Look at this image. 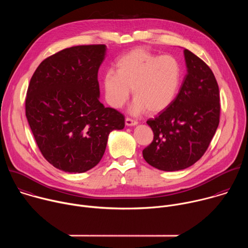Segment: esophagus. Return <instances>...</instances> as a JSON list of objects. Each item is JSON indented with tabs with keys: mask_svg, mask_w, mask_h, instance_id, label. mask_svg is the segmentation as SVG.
Returning a JSON list of instances; mask_svg holds the SVG:
<instances>
[{
	"mask_svg": "<svg viewBox=\"0 0 248 248\" xmlns=\"http://www.w3.org/2000/svg\"><path fill=\"white\" fill-rule=\"evenodd\" d=\"M138 123L136 122V121H134V120H132V119H130V118H126L125 119V125H127V126H134V125H136Z\"/></svg>",
	"mask_w": 248,
	"mask_h": 248,
	"instance_id": "obj_1",
	"label": "esophagus"
}]
</instances>
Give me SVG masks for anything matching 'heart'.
<instances>
[{
    "label": "heart",
    "mask_w": 248,
    "mask_h": 248,
    "mask_svg": "<svg viewBox=\"0 0 248 248\" xmlns=\"http://www.w3.org/2000/svg\"><path fill=\"white\" fill-rule=\"evenodd\" d=\"M183 68L170 55L160 56L143 48H135L122 56L114 70L103 76L105 99L114 109H120L132 95L129 107L133 115L157 114L172 104L179 94Z\"/></svg>",
    "instance_id": "obj_1"
}]
</instances>
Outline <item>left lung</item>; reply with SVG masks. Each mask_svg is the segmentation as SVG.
Returning a JSON list of instances; mask_svg holds the SVG:
<instances>
[{"mask_svg":"<svg viewBox=\"0 0 248 248\" xmlns=\"http://www.w3.org/2000/svg\"><path fill=\"white\" fill-rule=\"evenodd\" d=\"M187 74L172 104L147 121L154 132L144 160L166 171L186 169L207 150L220 122V93L211 68L184 50Z\"/></svg>","mask_w":248,"mask_h":248,"instance_id":"obj_1","label":"left lung"}]
</instances>
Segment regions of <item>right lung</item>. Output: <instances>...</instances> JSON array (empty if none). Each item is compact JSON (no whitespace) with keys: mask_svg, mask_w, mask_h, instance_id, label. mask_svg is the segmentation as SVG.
<instances>
[{"mask_svg":"<svg viewBox=\"0 0 248 248\" xmlns=\"http://www.w3.org/2000/svg\"><path fill=\"white\" fill-rule=\"evenodd\" d=\"M106 45L70 47L47 58L31 78L25 114L44 158L66 172H84L102 159L124 117L99 101L98 69Z\"/></svg>","mask_w":248,"mask_h":248,"instance_id":"1","label":"right lung"}]
</instances>
